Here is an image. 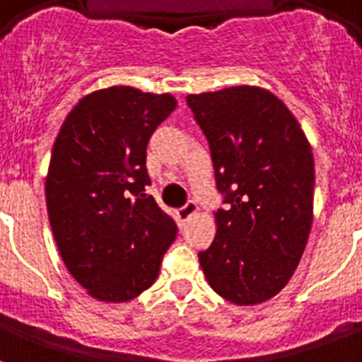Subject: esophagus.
Segmentation results:
<instances>
[{
    "instance_id": "esophagus-1",
    "label": "esophagus",
    "mask_w": 362,
    "mask_h": 362,
    "mask_svg": "<svg viewBox=\"0 0 362 362\" xmlns=\"http://www.w3.org/2000/svg\"><path fill=\"white\" fill-rule=\"evenodd\" d=\"M197 203H195V201H187L186 204H184V206H180V209L176 210V214H178V220H187V218H189V216H193L195 214V212H197Z\"/></svg>"
}]
</instances>
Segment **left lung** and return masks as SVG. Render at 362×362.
I'll return each mask as SVG.
<instances>
[{
	"mask_svg": "<svg viewBox=\"0 0 362 362\" xmlns=\"http://www.w3.org/2000/svg\"><path fill=\"white\" fill-rule=\"evenodd\" d=\"M214 163L218 233L199 261L210 287L233 304L284 289L303 257L314 212V156L291 110L255 86L187 95Z\"/></svg>",
	"mask_w": 362,
	"mask_h": 362,
	"instance_id": "8db88e82",
	"label": "left lung"
}]
</instances>
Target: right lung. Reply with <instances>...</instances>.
<instances>
[{
  "label": "right lung",
  "instance_id": "add662e5",
  "mask_svg": "<svg viewBox=\"0 0 362 362\" xmlns=\"http://www.w3.org/2000/svg\"><path fill=\"white\" fill-rule=\"evenodd\" d=\"M175 109L169 93L98 90L75 105L54 142L48 220L67 270L98 300L139 297L175 242V220L146 195L148 141Z\"/></svg>",
  "mask_w": 362,
  "mask_h": 362
}]
</instances>
